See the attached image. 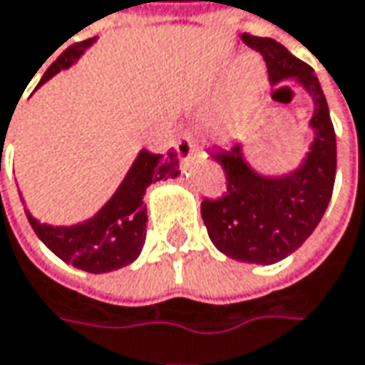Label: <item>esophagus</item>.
Masks as SVG:
<instances>
[{
    "label": "esophagus",
    "instance_id": "esophagus-1",
    "mask_svg": "<svg viewBox=\"0 0 365 365\" xmlns=\"http://www.w3.org/2000/svg\"><path fill=\"white\" fill-rule=\"evenodd\" d=\"M176 152H178V158L180 160H189L192 155L197 154V143L192 141L191 135H180L178 141H176Z\"/></svg>",
    "mask_w": 365,
    "mask_h": 365
}]
</instances>
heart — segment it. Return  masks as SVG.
<instances>
[{"instance_id": "b5f03b06", "label": "heart", "mask_w": 365, "mask_h": 365, "mask_svg": "<svg viewBox=\"0 0 365 365\" xmlns=\"http://www.w3.org/2000/svg\"><path fill=\"white\" fill-rule=\"evenodd\" d=\"M236 76H238V83H236L230 101L226 102L224 110L215 119V125L222 133H232L245 120L250 106L257 102L261 90H263V67L257 59H252V57L242 59L238 63Z\"/></svg>"}]
</instances>
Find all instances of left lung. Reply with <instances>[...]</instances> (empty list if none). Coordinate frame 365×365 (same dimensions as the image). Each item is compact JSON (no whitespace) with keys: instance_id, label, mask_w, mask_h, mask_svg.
<instances>
[{"instance_id":"left-lung-1","label":"left lung","mask_w":365,"mask_h":365,"mask_svg":"<svg viewBox=\"0 0 365 365\" xmlns=\"http://www.w3.org/2000/svg\"><path fill=\"white\" fill-rule=\"evenodd\" d=\"M242 43L263 55L273 86L294 80L306 90L314 104L308 120L312 141L300 164L283 174H261L252 168L242 143L215 150L211 158L226 173L228 192L215 201L205 199L201 217L211 242L226 257L240 263L273 264L306 242L329 207L337 139L314 69L273 38L242 34Z\"/></svg>"}]
</instances>
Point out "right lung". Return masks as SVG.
I'll return each mask as SVG.
<instances>
[{
	"label": "right lung",
	"mask_w": 365,
	"mask_h": 365,
	"mask_svg": "<svg viewBox=\"0 0 365 365\" xmlns=\"http://www.w3.org/2000/svg\"><path fill=\"white\" fill-rule=\"evenodd\" d=\"M94 43L96 38H88L83 43L67 46L57 61L48 65L38 86L48 82L61 69H69L78 63L86 48ZM178 174V155L174 150L168 154H150L148 150H141L117 191L90 220L73 226H51L41 224L28 210L26 217L41 242L65 263L88 273L117 271L133 263L145 245V189L152 182L176 178Z\"/></svg>",
	"instance_id": "add662e5"
}]
</instances>
